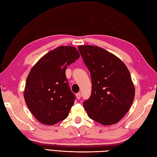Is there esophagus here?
<instances>
[{"label": "esophagus", "instance_id": "obj_1", "mask_svg": "<svg viewBox=\"0 0 157 157\" xmlns=\"http://www.w3.org/2000/svg\"><path fill=\"white\" fill-rule=\"evenodd\" d=\"M76 98H77L78 100H79L80 98H81V93L78 92V93L76 94Z\"/></svg>", "mask_w": 157, "mask_h": 157}]
</instances>
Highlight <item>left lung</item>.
Instances as JSON below:
<instances>
[{
	"instance_id": "8db88e82",
	"label": "left lung",
	"mask_w": 157,
	"mask_h": 157,
	"mask_svg": "<svg viewBox=\"0 0 157 157\" xmlns=\"http://www.w3.org/2000/svg\"><path fill=\"white\" fill-rule=\"evenodd\" d=\"M79 52L92 78V92L83 105L89 117L103 125L117 123L128 111L134 87L125 64L97 46L79 45Z\"/></svg>"
}]
</instances>
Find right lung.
I'll return each mask as SVG.
<instances>
[{"instance_id": "1", "label": "right lung", "mask_w": 157, "mask_h": 157, "mask_svg": "<svg viewBox=\"0 0 157 157\" xmlns=\"http://www.w3.org/2000/svg\"><path fill=\"white\" fill-rule=\"evenodd\" d=\"M79 57L74 47L60 46L45 55L31 69L24 97L31 112L41 123L53 125L67 117L75 96L65 70Z\"/></svg>"}]
</instances>
